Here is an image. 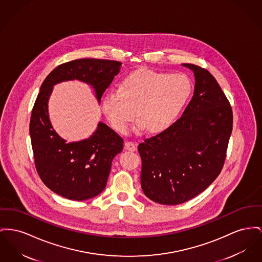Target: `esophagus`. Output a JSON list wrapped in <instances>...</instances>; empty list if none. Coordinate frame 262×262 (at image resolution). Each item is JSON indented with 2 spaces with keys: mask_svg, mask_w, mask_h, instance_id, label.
Masks as SVG:
<instances>
[{
  "mask_svg": "<svg viewBox=\"0 0 262 262\" xmlns=\"http://www.w3.org/2000/svg\"><path fill=\"white\" fill-rule=\"evenodd\" d=\"M124 146H125V149H127L129 151H135L137 149V144L133 141H126Z\"/></svg>",
  "mask_w": 262,
  "mask_h": 262,
  "instance_id": "34e87169",
  "label": "esophagus"
}]
</instances>
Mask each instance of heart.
I'll list each match as a JSON object with an SVG mask.
<instances>
[{
	"label": "heart",
	"mask_w": 262,
	"mask_h": 262,
	"mask_svg": "<svg viewBox=\"0 0 262 262\" xmlns=\"http://www.w3.org/2000/svg\"><path fill=\"white\" fill-rule=\"evenodd\" d=\"M192 83L183 74L139 69L123 77L119 89H111L102 108L116 130L124 134L136 118L149 133L168 128L192 94Z\"/></svg>",
	"instance_id": "heart-1"
}]
</instances>
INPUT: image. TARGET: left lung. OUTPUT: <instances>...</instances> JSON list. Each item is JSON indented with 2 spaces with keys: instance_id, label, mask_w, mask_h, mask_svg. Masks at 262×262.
<instances>
[{
  "instance_id": "left-lung-1",
  "label": "left lung",
  "mask_w": 262,
  "mask_h": 262,
  "mask_svg": "<svg viewBox=\"0 0 262 262\" xmlns=\"http://www.w3.org/2000/svg\"><path fill=\"white\" fill-rule=\"evenodd\" d=\"M194 72L195 90L182 116L138 146L140 183L147 198L178 205L199 195L224 167L232 130V110L215 77L185 63Z\"/></svg>"
}]
</instances>
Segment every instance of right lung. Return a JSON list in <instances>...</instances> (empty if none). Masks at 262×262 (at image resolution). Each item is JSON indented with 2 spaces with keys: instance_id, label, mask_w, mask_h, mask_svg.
I'll use <instances>...</instances> for the list:
<instances>
[{
  "instance_id": "1",
  "label": "right lung",
  "mask_w": 262,
  "mask_h": 262,
  "mask_svg": "<svg viewBox=\"0 0 262 262\" xmlns=\"http://www.w3.org/2000/svg\"><path fill=\"white\" fill-rule=\"evenodd\" d=\"M121 66L122 62L115 60L76 59L57 66L41 84L30 122L34 164L42 182L66 199L87 200L105 189L112 161L123 150V139L99 123L89 139L67 143L49 121L47 103L52 88L63 81L80 80L92 86L100 103Z\"/></svg>"
}]
</instances>
